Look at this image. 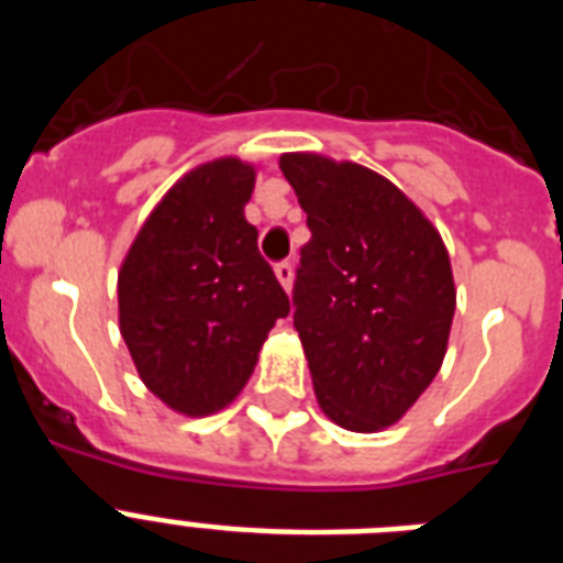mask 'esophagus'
<instances>
[{
	"mask_svg": "<svg viewBox=\"0 0 563 563\" xmlns=\"http://www.w3.org/2000/svg\"><path fill=\"white\" fill-rule=\"evenodd\" d=\"M276 276H278V282H282V287L290 292V287H292V265H290V262H278Z\"/></svg>",
	"mask_w": 563,
	"mask_h": 563,
	"instance_id": "esophagus-1",
	"label": "esophagus"
}]
</instances>
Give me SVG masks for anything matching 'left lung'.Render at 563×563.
Wrapping results in <instances>:
<instances>
[{"instance_id":"obj_1","label":"left lung","mask_w":563,"mask_h":563,"mask_svg":"<svg viewBox=\"0 0 563 563\" xmlns=\"http://www.w3.org/2000/svg\"><path fill=\"white\" fill-rule=\"evenodd\" d=\"M310 242L292 285L312 389L341 429L400 420L440 372L454 321L449 251L386 177L321 154H282Z\"/></svg>"}]
</instances>
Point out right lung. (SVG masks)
Instances as JSON below:
<instances>
[{"label": "right lung", "instance_id": "right-lung-1", "mask_svg": "<svg viewBox=\"0 0 563 563\" xmlns=\"http://www.w3.org/2000/svg\"><path fill=\"white\" fill-rule=\"evenodd\" d=\"M256 172L236 157L183 177L118 273L121 335L148 391L188 417L225 409L290 298L245 220Z\"/></svg>", "mask_w": 563, "mask_h": 563}]
</instances>
